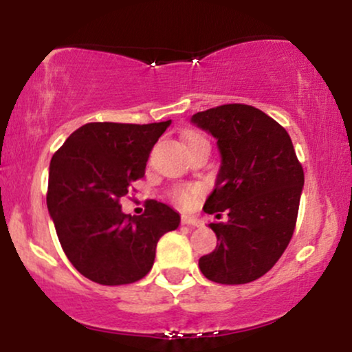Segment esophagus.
<instances>
[{
	"mask_svg": "<svg viewBox=\"0 0 352 352\" xmlns=\"http://www.w3.org/2000/svg\"><path fill=\"white\" fill-rule=\"evenodd\" d=\"M182 223L190 225V227H201V221L199 218L192 215H182Z\"/></svg>",
	"mask_w": 352,
	"mask_h": 352,
	"instance_id": "1",
	"label": "esophagus"
}]
</instances>
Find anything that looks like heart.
I'll return each instance as SVG.
<instances>
[{
    "label": "heart",
    "instance_id": "heart-1",
    "mask_svg": "<svg viewBox=\"0 0 352 352\" xmlns=\"http://www.w3.org/2000/svg\"><path fill=\"white\" fill-rule=\"evenodd\" d=\"M195 139H201V135L199 134H190L187 137V142L190 144L192 140ZM200 195V188L193 187V185H184V187H177L170 192V199L179 204L180 207H188V205L193 204V200Z\"/></svg>",
    "mask_w": 352,
    "mask_h": 352
}]
</instances>
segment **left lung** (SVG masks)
<instances>
[{
    "label": "left lung",
    "mask_w": 352,
    "mask_h": 352,
    "mask_svg": "<svg viewBox=\"0 0 352 352\" xmlns=\"http://www.w3.org/2000/svg\"><path fill=\"white\" fill-rule=\"evenodd\" d=\"M192 122L217 139L221 165L204 210L228 220L210 223L217 248L200 272L221 285L263 276L285 253L296 227L305 172L288 132L263 111L225 104L197 112Z\"/></svg>",
    "instance_id": "left-lung-1"
}]
</instances>
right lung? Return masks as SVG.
<instances>
[{"mask_svg": "<svg viewBox=\"0 0 352 352\" xmlns=\"http://www.w3.org/2000/svg\"><path fill=\"white\" fill-rule=\"evenodd\" d=\"M170 124L89 122L52 155L47 210L67 260L91 281L142 280L157 241L179 227V213L157 200L145 201L139 217L125 215L119 204L144 177L152 147Z\"/></svg>", "mask_w": 352, "mask_h": 352, "instance_id": "add662e5", "label": "right lung"}]
</instances>
